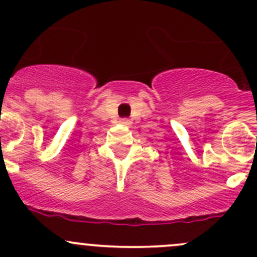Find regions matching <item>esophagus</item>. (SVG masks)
Masks as SVG:
<instances>
[{"label": "esophagus", "mask_w": 257, "mask_h": 257, "mask_svg": "<svg viewBox=\"0 0 257 257\" xmlns=\"http://www.w3.org/2000/svg\"><path fill=\"white\" fill-rule=\"evenodd\" d=\"M119 121H120V124H123V125H129V124H131V120H128V119H120Z\"/></svg>", "instance_id": "1"}]
</instances>
